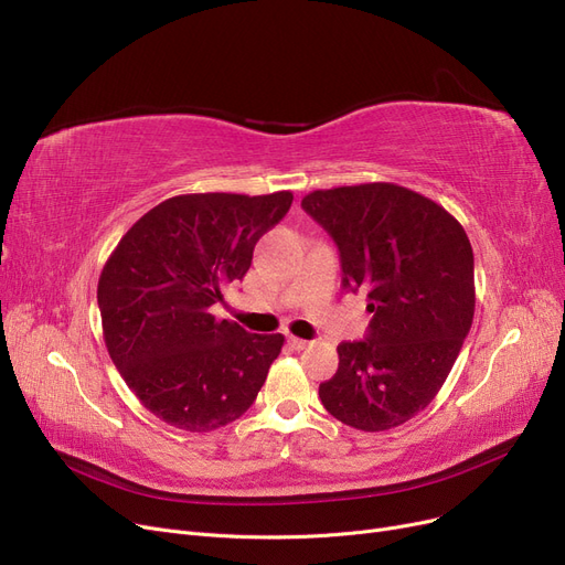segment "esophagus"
Masks as SVG:
<instances>
[{"label":"esophagus","instance_id":"34e87169","mask_svg":"<svg viewBox=\"0 0 565 565\" xmlns=\"http://www.w3.org/2000/svg\"><path fill=\"white\" fill-rule=\"evenodd\" d=\"M288 344L294 347V349H298V351H302V349H307L311 342H307V340H300V338H294V335H288Z\"/></svg>","mask_w":565,"mask_h":565}]
</instances>
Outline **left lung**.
Returning a JSON list of instances; mask_svg holds the SVG:
<instances>
[{
  "label": "left lung",
  "mask_w": 565,
  "mask_h": 565,
  "mask_svg": "<svg viewBox=\"0 0 565 565\" xmlns=\"http://www.w3.org/2000/svg\"><path fill=\"white\" fill-rule=\"evenodd\" d=\"M338 244L342 286L367 296L361 342L338 347L319 386L338 422L380 433L409 422L443 388L475 315V256L445 206L395 183L342 185L302 198Z\"/></svg>",
  "instance_id": "1"
}]
</instances>
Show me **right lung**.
Segmentation results:
<instances>
[{"mask_svg":"<svg viewBox=\"0 0 565 565\" xmlns=\"http://www.w3.org/2000/svg\"><path fill=\"white\" fill-rule=\"evenodd\" d=\"M294 193L177 195L122 235L97 284L104 342L120 377L158 419L209 433L254 405L284 335H250L212 305L242 279L254 246Z\"/></svg>","mask_w":565,"mask_h":565,"instance_id":"right-lung-1","label":"right lung"}]
</instances>
